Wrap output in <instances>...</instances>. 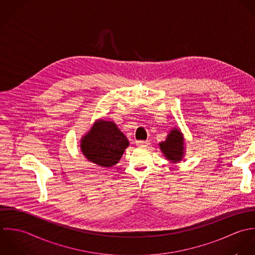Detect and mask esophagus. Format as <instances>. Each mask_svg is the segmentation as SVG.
<instances>
[{
	"label": "esophagus",
	"mask_w": 255,
	"mask_h": 255,
	"mask_svg": "<svg viewBox=\"0 0 255 255\" xmlns=\"http://www.w3.org/2000/svg\"><path fill=\"white\" fill-rule=\"evenodd\" d=\"M149 141H137L136 145L138 147H148L149 146Z\"/></svg>",
	"instance_id": "1"
}]
</instances>
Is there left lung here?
I'll use <instances>...</instances> for the list:
<instances>
[{
  "label": "left lung",
  "instance_id": "8db88e82",
  "mask_svg": "<svg viewBox=\"0 0 255 255\" xmlns=\"http://www.w3.org/2000/svg\"><path fill=\"white\" fill-rule=\"evenodd\" d=\"M159 149L166 159L171 162L180 161L185 153L184 138L179 129L173 128L166 136L165 141L159 144Z\"/></svg>",
  "mask_w": 255,
  "mask_h": 255
}]
</instances>
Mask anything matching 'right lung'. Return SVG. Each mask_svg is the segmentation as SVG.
<instances>
[{
    "mask_svg": "<svg viewBox=\"0 0 255 255\" xmlns=\"http://www.w3.org/2000/svg\"><path fill=\"white\" fill-rule=\"evenodd\" d=\"M129 146L126 136L113 121L99 119L81 140V150L88 160L103 167L116 164Z\"/></svg>",
    "mask_w": 255,
    "mask_h": 255,
    "instance_id": "add662e5",
    "label": "right lung"
}]
</instances>
